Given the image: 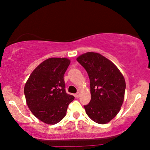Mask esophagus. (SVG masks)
<instances>
[{"mask_svg": "<svg viewBox=\"0 0 150 150\" xmlns=\"http://www.w3.org/2000/svg\"><path fill=\"white\" fill-rule=\"evenodd\" d=\"M75 96L76 98H79L80 96V93H77L76 94H75Z\"/></svg>", "mask_w": 150, "mask_h": 150, "instance_id": "1", "label": "esophagus"}]
</instances>
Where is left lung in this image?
I'll return each instance as SVG.
<instances>
[{
  "label": "left lung",
  "mask_w": 150,
  "mask_h": 150,
  "mask_svg": "<svg viewBox=\"0 0 150 150\" xmlns=\"http://www.w3.org/2000/svg\"><path fill=\"white\" fill-rule=\"evenodd\" d=\"M90 79L91 99L85 105L91 120L108 123L119 112L124 99L126 82L114 63L98 53L87 52L77 58Z\"/></svg>",
  "instance_id": "obj_1"
}]
</instances>
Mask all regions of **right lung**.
I'll return each instance as SVG.
<instances>
[{
    "label": "right lung",
    "instance_id": "obj_1",
    "mask_svg": "<svg viewBox=\"0 0 150 150\" xmlns=\"http://www.w3.org/2000/svg\"><path fill=\"white\" fill-rule=\"evenodd\" d=\"M70 64L67 58H49L33 71L24 87L26 103L33 115L47 124L65 117L74 100L65 91L63 76Z\"/></svg>",
    "mask_w": 150,
    "mask_h": 150
}]
</instances>
